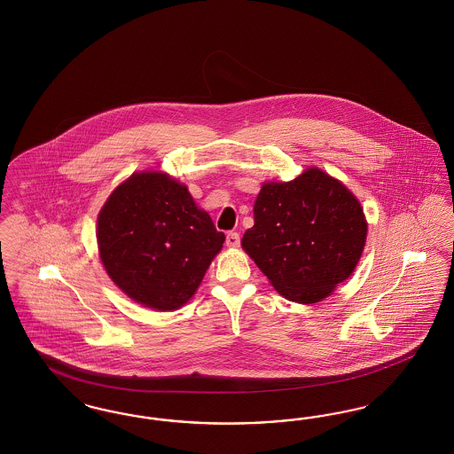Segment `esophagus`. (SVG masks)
Masks as SVG:
<instances>
[{
    "label": "esophagus",
    "instance_id": "34e87169",
    "mask_svg": "<svg viewBox=\"0 0 454 454\" xmlns=\"http://www.w3.org/2000/svg\"><path fill=\"white\" fill-rule=\"evenodd\" d=\"M226 245H228L230 248L239 247V235H238L236 231H230V233L226 235Z\"/></svg>",
    "mask_w": 454,
    "mask_h": 454
}]
</instances>
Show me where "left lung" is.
<instances>
[{"instance_id":"8db88e82","label":"left lung","mask_w":454,"mask_h":454,"mask_svg":"<svg viewBox=\"0 0 454 454\" xmlns=\"http://www.w3.org/2000/svg\"><path fill=\"white\" fill-rule=\"evenodd\" d=\"M254 216L241 247L289 301H323L360 262L368 230L362 204L316 167L294 181L263 184Z\"/></svg>"}]
</instances>
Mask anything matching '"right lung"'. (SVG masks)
Returning <instances> with one entry per match:
<instances>
[{
	"mask_svg": "<svg viewBox=\"0 0 454 454\" xmlns=\"http://www.w3.org/2000/svg\"><path fill=\"white\" fill-rule=\"evenodd\" d=\"M96 236L109 278L157 310L182 308L224 243L187 187L153 170L133 174L111 192Z\"/></svg>",
	"mask_w": 454,
	"mask_h": 454,
	"instance_id": "obj_1",
	"label": "right lung"
}]
</instances>
